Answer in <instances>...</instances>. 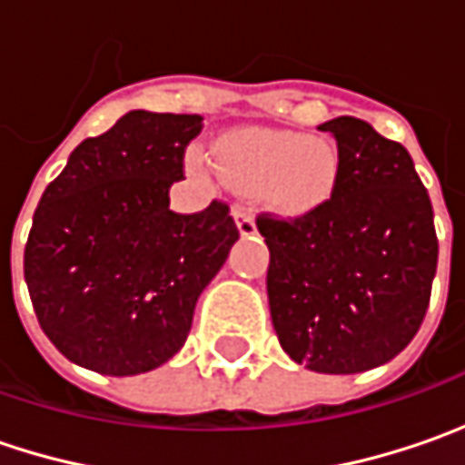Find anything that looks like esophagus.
<instances>
[{
  "instance_id": "obj_1",
  "label": "esophagus",
  "mask_w": 465,
  "mask_h": 465,
  "mask_svg": "<svg viewBox=\"0 0 465 465\" xmlns=\"http://www.w3.org/2000/svg\"><path fill=\"white\" fill-rule=\"evenodd\" d=\"M232 214H235V224H238V230H241L242 238L256 235V220H253V214H251V209H248V206L238 204Z\"/></svg>"
}]
</instances>
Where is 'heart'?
<instances>
[{"label":"heart","instance_id":"b5f03b06","mask_svg":"<svg viewBox=\"0 0 465 465\" xmlns=\"http://www.w3.org/2000/svg\"><path fill=\"white\" fill-rule=\"evenodd\" d=\"M217 157L232 186L263 188L269 204L284 214H302L321 204L331 193L339 168L329 139L279 129H242L224 136ZM193 168L206 173L212 163L196 154Z\"/></svg>","mask_w":465,"mask_h":465}]
</instances>
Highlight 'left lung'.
I'll use <instances>...</instances> for the list:
<instances>
[{"label":"left lung","mask_w":465,"mask_h":465,"mask_svg":"<svg viewBox=\"0 0 465 465\" xmlns=\"http://www.w3.org/2000/svg\"><path fill=\"white\" fill-rule=\"evenodd\" d=\"M331 199L295 220L261 214L269 311L282 349L308 370L351 375L417 336L438 272L432 202L399 142L339 116Z\"/></svg>","instance_id":"1"}]
</instances>
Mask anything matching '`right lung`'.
Masks as SVG:
<instances>
[{
    "mask_svg": "<svg viewBox=\"0 0 465 465\" xmlns=\"http://www.w3.org/2000/svg\"><path fill=\"white\" fill-rule=\"evenodd\" d=\"M202 116L129 111L84 139L45 186L25 242V282L44 333L74 365L139 375L183 347L196 300L238 241L230 206L178 214Z\"/></svg>",
    "mask_w": 465,
    "mask_h": 465,
    "instance_id": "1",
    "label": "right lung"
}]
</instances>
